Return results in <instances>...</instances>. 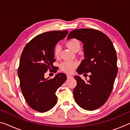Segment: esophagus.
I'll list each match as a JSON object with an SVG mask.
<instances>
[{
  "mask_svg": "<svg viewBox=\"0 0 130 130\" xmlns=\"http://www.w3.org/2000/svg\"><path fill=\"white\" fill-rule=\"evenodd\" d=\"M67 78H68V79H69L70 78H71V77H72V76H70V75H69V74H67Z\"/></svg>",
  "mask_w": 130,
  "mask_h": 130,
  "instance_id": "obj_1",
  "label": "esophagus"
}]
</instances>
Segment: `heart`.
I'll list each match as a JSON object with an SVG mask.
<instances>
[{"label":"heart","mask_w":130,"mask_h":130,"mask_svg":"<svg viewBox=\"0 0 130 130\" xmlns=\"http://www.w3.org/2000/svg\"><path fill=\"white\" fill-rule=\"evenodd\" d=\"M66 45L74 52L78 51L81 48V44L80 41L74 38L69 39V40L67 41ZM61 50V47L60 45H57L55 46L54 49V54L56 57H58L60 56ZM77 66V62L76 61H63V62L61 63L60 68L62 71L67 72V73H70L73 72Z\"/></svg>","instance_id":"b5f03b06"}]
</instances>
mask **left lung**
I'll return each instance as SVG.
<instances>
[{
    "label": "left lung",
    "instance_id": "8db88e82",
    "mask_svg": "<svg viewBox=\"0 0 130 130\" xmlns=\"http://www.w3.org/2000/svg\"><path fill=\"white\" fill-rule=\"evenodd\" d=\"M76 38L83 43L84 59L77 72L78 74L90 72L89 80L84 81L74 76L77 85L73 89L74 99L82 108L93 111L107 102L118 73L117 56L112 41L106 35L92 28L70 31L68 39Z\"/></svg>",
    "mask_w": 130,
    "mask_h": 130
}]
</instances>
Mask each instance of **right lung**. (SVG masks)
<instances>
[{
    "mask_svg": "<svg viewBox=\"0 0 130 130\" xmlns=\"http://www.w3.org/2000/svg\"><path fill=\"white\" fill-rule=\"evenodd\" d=\"M68 32L53 31L39 34L25 46L22 53L18 70L21 88L28 105L39 112L49 111L56 105V92L67 80L62 73H57L52 79L45 78L44 76L56 61V45Z\"/></svg>",
    "mask_w": 130,
    "mask_h": 130,
    "instance_id": "right-lung-1",
    "label": "right lung"
}]
</instances>
